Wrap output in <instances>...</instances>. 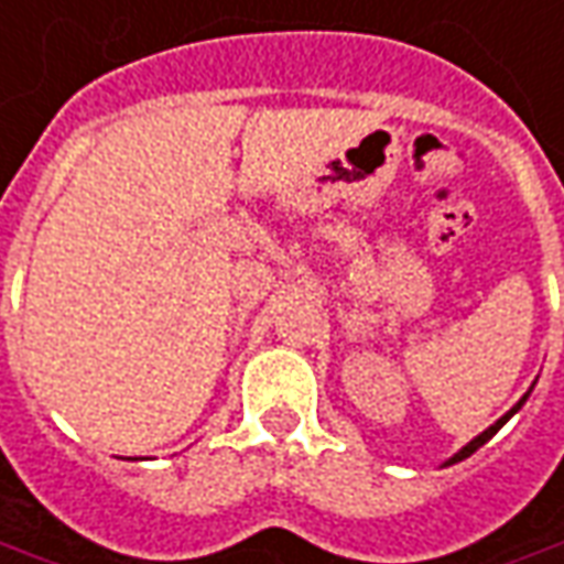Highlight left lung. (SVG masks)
Here are the masks:
<instances>
[{
	"label": "left lung",
	"instance_id": "obj_1",
	"mask_svg": "<svg viewBox=\"0 0 564 564\" xmlns=\"http://www.w3.org/2000/svg\"><path fill=\"white\" fill-rule=\"evenodd\" d=\"M528 394H531V389H528V392L522 394V398H519V404H516V408H509L507 413H503V416H500V420H497V423H494V426H488L485 429V432H481V435H475L473 442L469 444H463V447H459L457 454H454V457L451 459H444V466H454V463H459V459H466V457H473L475 451H478V447H481V444L485 442H491L494 435H497V432H500V429H503V423H509V416H516V413L522 411V404L524 401H528Z\"/></svg>",
	"mask_w": 564,
	"mask_h": 564
}]
</instances>
